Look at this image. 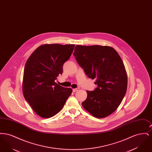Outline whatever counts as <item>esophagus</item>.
I'll return each mask as SVG.
<instances>
[{
	"instance_id": "esophagus-1",
	"label": "esophagus",
	"mask_w": 152,
	"mask_h": 152,
	"mask_svg": "<svg viewBox=\"0 0 152 152\" xmlns=\"http://www.w3.org/2000/svg\"><path fill=\"white\" fill-rule=\"evenodd\" d=\"M79 89V88H75V89H73V92H77L78 90Z\"/></svg>"
}]
</instances>
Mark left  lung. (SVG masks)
I'll return each mask as SVG.
<instances>
[{
    "instance_id": "8db88e82",
    "label": "left lung",
    "mask_w": 152,
    "mask_h": 152,
    "mask_svg": "<svg viewBox=\"0 0 152 152\" xmlns=\"http://www.w3.org/2000/svg\"><path fill=\"white\" fill-rule=\"evenodd\" d=\"M74 51L78 64L97 84L94 91H87L83 107L96 118L109 116L120 105L127 89V74L121 58L109 46L77 45Z\"/></svg>"
}]
</instances>
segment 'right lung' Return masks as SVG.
Instances as JSON below:
<instances>
[{
	"label": "right lung",
	"mask_w": 152,
	"mask_h": 152,
	"mask_svg": "<svg viewBox=\"0 0 152 152\" xmlns=\"http://www.w3.org/2000/svg\"><path fill=\"white\" fill-rule=\"evenodd\" d=\"M75 45L43 44L36 48L24 66L22 91L36 114L50 118L58 113L72 89L59 86L55 80L63 73V66L72 55Z\"/></svg>",
	"instance_id": "right-lung-1"
}]
</instances>
